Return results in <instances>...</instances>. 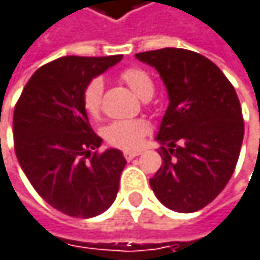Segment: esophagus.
Returning <instances> with one entry per match:
<instances>
[{
    "label": "esophagus",
    "instance_id": "1",
    "mask_svg": "<svg viewBox=\"0 0 260 260\" xmlns=\"http://www.w3.org/2000/svg\"><path fill=\"white\" fill-rule=\"evenodd\" d=\"M139 154H141L139 150H125V151H124V157H125L127 160H132L133 157H136V156H139Z\"/></svg>",
    "mask_w": 260,
    "mask_h": 260
}]
</instances>
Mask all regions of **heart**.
Instances as JSON below:
<instances>
[{
	"mask_svg": "<svg viewBox=\"0 0 260 260\" xmlns=\"http://www.w3.org/2000/svg\"><path fill=\"white\" fill-rule=\"evenodd\" d=\"M119 80L127 84V87L136 93L139 98L147 100L154 92V81L151 75L138 66L125 68L119 72ZM103 100V81L93 78L87 83L83 90V106L86 112L92 116H98L101 110ZM150 125L144 119H128V121H115L109 124L104 130V138L110 145L119 148H133L142 138L148 133Z\"/></svg>",
	"mask_w": 260,
	"mask_h": 260,
	"instance_id": "1",
	"label": "heart"
}]
</instances>
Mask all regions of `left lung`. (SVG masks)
Listing matches in <instances>:
<instances>
[{"label":"left lung","instance_id":"left-lung-1","mask_svg":"<svg viewBox=\"0 0 260 260\" xmlns=\"http://www.w3.org/2000/svg\"><path fill=\"white\" fill-rule=\"evenodd\" d=\"M136 57L157 69L170 96L156 136L164 164L151 189L171 210L197 212L225 188L239 157L244 119L236 90L213 62L189 50Z\"/></svg>","mask_w":260,"mask_h":260}]
</instances>
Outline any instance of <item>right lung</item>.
<instances>
[{"instance_id": "add662e5", "label": "right lung", "mask_w": 260, "mask_h": 260, "mask_svg": "<svg viewBox=\"0 0 260 260\" xmlns=\"http://www.w3.org/2000/svg\"><path fill=\"white\" fill-rule=\"evenodd\" d=\"M122 56H66L41 66L25 84L13 113L18 162L50 206L75 218L107 210L119 189L125 159L119 150L103 153L83 106L87 83Z\"/></svg>"}]
</instances>
